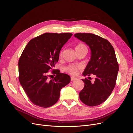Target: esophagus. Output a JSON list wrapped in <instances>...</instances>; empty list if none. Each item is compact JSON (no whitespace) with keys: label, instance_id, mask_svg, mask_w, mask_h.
Listing matches in <instances>:
<instances>
[{"label":"esophagus","instance_id":"34e87169","mask_svg":"<svg viewBox=\"0 0 133 133\" xmlns=\"http://www.w3.org/2000/svg\"><path fill=\"white\" fill-rule=\"evenodd\" d=\"M76 79V78H75V77H71V81H74V80H75Z\"/></svg>","mask_w":133,"mask_h":133}]
</instances>
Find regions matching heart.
<instances>
[{"instance_id": "1", "label": "heart", "mask_w": 133, "mask_h": 133, "mask_svg": "<svg viewBox=\"0 0 133 133\" xmlns=\"http://www.w3.org/2000/svg\"><path fill=\"white\" fill-rule=\"evenodd\" d=\"M86 48V47L82 44H78V45H76L75 47V50H79V49H81V48ZM62 53L63 52L61 51L60 53V57H61L62 55ZM82 67L80 65H69L67 67H66L65 68V71L69 73V74H71L72 75H76L77 74L78 72L81 69Z\"/></svg>"}]
</instances>
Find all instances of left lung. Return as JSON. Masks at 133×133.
<instances>
[{"instance_id":"8db88e82","label":"left lung","mask_w":133,"mask_h":133,"mask_svg":"<svg viewBox=\"0 0 133 133\" xmlns=\"http://www.w3.org/2000/svg\"><path fill=\"white\" fill-rule=\"evenodd\" d=\"M74 37L85 43L91 51V58L83 75L96 76L93 83L82 79L85 86L79 93L80 100L89 106L99 105L105 101L114 89L118 71L114 49L109 42L92 33H76Z\"/></svg>"}]
</instances>
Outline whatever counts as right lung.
Wrapping results in <instances>:
<instances>
[{
    "label": "right lung",
    "instance_id": "1",
    "mask_svg": "<svg viewBox=\"0 0 133 133\" xmlns=\"http://www.w3.org/2000/svg\"><path fill=\"white\" fill-rule=\"evenodd\" d=\"M72 36L69 33H45L31 39L21 55L19 82L35 105L44 108L53 106L59 99L61 89L70 82V76L58 69H53L55 77L50 80L48 70L55 67L61 48Z\"/></svg>",
    "mask_w": 133,
    "mask_h": 133
}]
</instances>
